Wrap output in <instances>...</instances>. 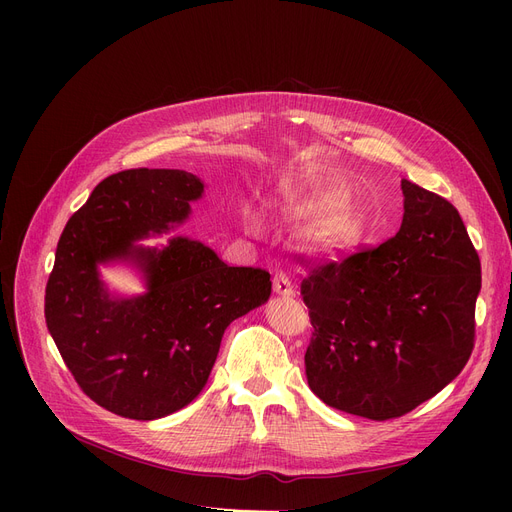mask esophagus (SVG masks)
<instances>
[{
	"instance_id": "1",
	"label": "esophagus",
	"mask_w": 512,
	"mask_h": 512,
	"mask_svg": "<svg viewBox=\"0 0 512 512\" xmlns=\"http://www.w3.org/2000/svg\"><path fill=\"white\" fill-rule=\"evenodd\" d=\"M274 292H276V294H282V297H292V294H294V286H292V282H290V278H288L286 274L278 272V274L274 276Z\"/></svg>"
}]
</instances>
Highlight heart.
<instances>
[{
    "instance_id": "obj_1",
    "label": "heart",
    "mask_w": 512,
    "mask_h": 512,
    "mask_svg": "<svg viewBox=\"0 0 512 512\" xmlns=\"http://www.w3.org/2000/svg\"><path fill=\"white\" fill-rule=\"evenodd\" d=\"M344 234H346V230L342 228H338V230H334V232H330V240H340V238H344Z\"/></svg>"
}]
</instances>
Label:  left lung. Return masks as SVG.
Segmentation results:
<instances>
[{
  "mask_svg": "<svg viewBox=\"0 0 512 512\" xmlns=\"http://www.w3.org/2000/svg\"><path fill=\"white\" fill-rule=\"evenodd\" d=\"M396 236L311 267L301 282L309 388L326 405L386 421L436 396L475 344L481 263L456 207L402 180Z\"/></svg>",
  "mask_w": 512,
  "mask_h": 512,
  "instance_id": "1",
  "label": "left lung"
}]
</instances>
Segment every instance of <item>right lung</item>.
Returning <instances> with one entry per match:
<instances>
[{"instance_id": "obj_1", "label": "right lung", "mask_w": 512, "mask_h": 512, "mask_svg": "<svg viewBox=\"0 0 512 512\" xmlns=\"http://www.w3.org/2000/svg\"><path fill=\"white\" fill-rule=\"evenodd\" d=\"M203 182L184 170H124L101 180L68 220L45 288V321L58 351L99 407L126 419L166 417L207 384L226 328L270 299V272L230 267L199 240L161 251L139 238L180 224ZM126 258L148 292L114 300L99 262Z\"/></svg>"}]
</instances>
